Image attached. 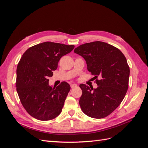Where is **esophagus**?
<instances>
[{"label":"esophagus","mask_w":148,"mask_h":148,"mask_svg":"<svg viewBox=\"0 0 148 148\" xmlns=\"http://www.w3.org/2000/svg\"><path fill=\"white\" fill-rule=\"evenodd\" d=\"M70 86L71 88H77V85L76 84H71L70 85Z\"/></svg>","instance_id":"34e87169"}]
</instances>
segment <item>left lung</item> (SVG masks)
Here are the masks:
<instances>
[{"mask_svg": "<svg viewBox=\"0 0 148 148\" xmlns=\"http://www.w3.org/2000/svg\"><path fill=\"white\" fill-rule=\"evenodd\" d=\"M74 52L86 60L98 86L93 89L79 85L83 92L79 101L81 109L88 117L104 118L117 108L128 90L130 68L126 57L118 48L101 41L82 44Z\"/></svg>", "mask_w": 148, "mask_h": 148, "instance_id": "obj_1", "label": "left lung"}]
</instances>
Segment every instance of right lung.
Masks as SVG:
<instances>
[{
  "mask_svg": "<svg viewBox=\"0 0 148 148\" xmlns=\"http://www.w3.org/2000/svg\"><path fill=\"white\" fill-rule=\"evenodd\" d=\"M75 46L44 42L29 47L18 64L16 87L20 102L33 117L51 120L62 112L70 86L62 82L49 86V78L57 70L60 58L72 51Z\"/></svg>",
  "mask_w": 148,
  "mask_h": 148,
  "instance_id": "1",
  "label": "right lung"
}]
</instances>
